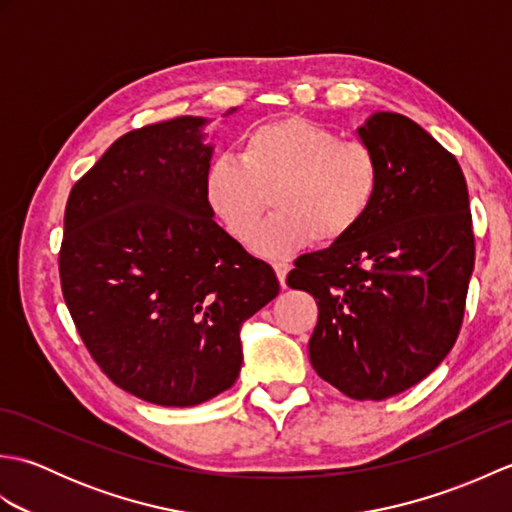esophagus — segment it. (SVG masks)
I'll return each mask as SVG.
<instances>
[{"label": "esophagus", "mask_w": 512, "mask_h": 512, "mask_svg": "<svg viewBox=\"0 0 512 512\" xmlns=\"http://www.w3.org/2000/svg\"><path fill=\"white\" fill-rule=\"evenodd\" d=\"M273 268H275V273H277V279H279L281 288H286V277H288L290 264H286V262H275V264H273Z\"/></svg>", "instance_id": "1"}]
</instances>
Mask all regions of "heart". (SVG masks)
Listing matches in <instances>:
<instances>
[{"instance_id":"b5f03b06","label":"heart","mask_w":512,"mask_h":512,"mask_svg":"<svg viewBox=\"0 0 512 512\" xmlns=\"http://www.w3.org/2000/svg\"><path fill=\"white\" fill-rule=\"evenodd\" d=\"M380 187L374 151L341 140L306 118L257 125L239 140L237 158L217 156L206 173L204 195L235 242L246 244L270 204L253 248L288 257L314 242L334 244L372 211Z\"/></svg>"}]
</instances>
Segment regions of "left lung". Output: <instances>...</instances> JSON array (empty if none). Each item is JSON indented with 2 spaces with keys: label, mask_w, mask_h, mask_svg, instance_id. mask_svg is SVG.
<instances>
[{
  "label": "left lung",
  "mask_w": 512,
  "mask_h": 512,
  "mask_svg": "<svg viewBox=\"0 0 512 512\" xmlns=\"http://www.w3.org/2000/svg\"><path fill=\"white\" fill-rule=\"evenodd\" d=\"M358 138L380 169L372 211L330 248L299 257L288 286L317 299L314 372L354 400H385L451 352L475 237L464 173L436 138L394 112L369 116Z\"/></svg>",
  "instance_id": "8db88e82"
}]
</instances>
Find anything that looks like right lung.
Segmentation results:
<instances>
[{
  "label": "right lung",
  "instance_id": "obj_1",
  "mask_svg": "<svg viewBox=\"0 0 512 512\" xmlns=\"http://www.w3.org/2000/svg\"><path fill=\"white\" fill-rule=\"evenodd\" d=\"M206 123L121 136L65 204L59 275L76 330L114 385L160 407L231 387L242 323L279 295L275 270L213 220Z\"/></svg>",
  "mask_w": 512,
  "mask_h": 512
}]
</instances>
